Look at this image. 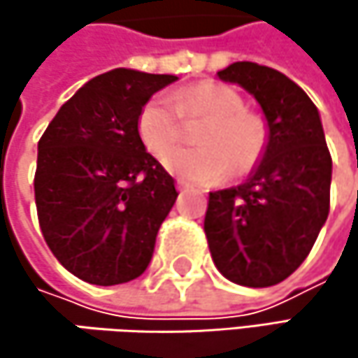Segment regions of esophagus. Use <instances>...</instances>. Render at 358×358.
Instances as JSON below:
<instances>
[{
    "label": "esophagus",
    "mask_w": 358,
    "mask_h": 358,
    "mask_svg": "<svg viewBox=\"0 0 358 358\" xmlns=\"http://www.w3.org/2000/svg\"><path fill=\"white\" fill-rule=\"evenodd\" d=\"M176 188H178V190H186L188 186H186V182H184V180H176Z\"/></svg>",
    "instance_id": "esophagus-1"
}]
</instances>
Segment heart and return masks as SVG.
Listing matches in <instances>:
<instances>
[{
    "mask_svg": "<svg viewBox=\"0 0 358 358\" xmlns=\"http://www.w3.org/2000/svg\"><path fill=\"white\" fill-rule=\"evenodd\" d=\"M185 121L209 119L199 133L201 148L173 150L183 138ZM138 136L147 151L166 159V168L186 182L209 184L228 172L236 178L250 174L265 155L269 128L263 115L249 111L232 87L201 83L168 97H155L138 115Z\"/></svg>",
    "mask_w": 358,
    "mask_h": 358,
    "instance_id": "b5f03b06",
    "label": "heart"
}]
</instances>
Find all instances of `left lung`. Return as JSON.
I'll return each mask as SVG.
<instances>
[{"label":"left lung","mask_w":358,"mask_h":358,"mask_svg":"<svg viewBox=\"0 0 358 358\" xmlns=\"http://www.w3.org/2000/svg\"><path fill=\"white\" fill-rule=\"evenodd\" d=\"M259 101L269 143L250 178L209 192L205 236L213 263L234 284H280L311 252L329 213L331 155L309 95L282 72L236 62L217 72Z\"/></svg>","instance_id":"left-lung-1"}]
</instances>
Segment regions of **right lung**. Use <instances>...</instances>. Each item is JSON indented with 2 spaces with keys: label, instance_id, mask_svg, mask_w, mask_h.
Returning <instances> with one entry per match:
<instances>
[{
  "label": "right lung",
  "instance_id": "right-lung-1",
  "mask_svg": "<svg viewBox=\"0 0 358 358\" xmlns=\"http://www.w3.org/2000/svg\"><path fill=\"white\" fill-rule=\"evenodd\" d=\"M174 80L126 68L95 76L59 108L38 141L35 203L43 238L89 284L138 278L176 203L174 178L138 136L141 109Z\"/></svg>",
  "mask_w": 358,
  "mask_h": 358
}]
</instances>
